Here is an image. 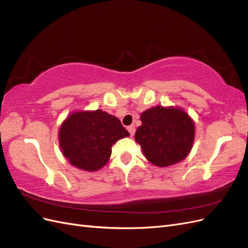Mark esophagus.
<instances>
[{"instance_id":"34e87169","label":"esophagus","mask_w":248,"mask_h":248,"mask_svg":"<svg viewBox=\"0 0 248 248\" xmlns=\"http://www.w3.org/2000/svg\"><path fill=\"white\" fill-rule=\"evenodd\" d=\"M127 129H128V131H129V133H130V136L133 137L134 133H136V127H134V125L128 126V127H127Z\"/></svg>"}]
</instances>
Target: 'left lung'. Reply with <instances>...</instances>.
<instances>
[{
	"label": "left lung",
	"instance_id": "1",
	"mask_svg": "<svg viewBox=\"0 0 248 248\" xmlns=\"http://www.w3.org/2000/svg\"><path fill=\"white\" fill-rule=\"evenodd\" d=\"M141 125L136 140L146 158L157 167H169L183 160L194 140V124L180 108H152L140 115Z\"/></svg>",
	"mask_w": 248,
	"mask_h": 248
}]
</instances>
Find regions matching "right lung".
Returning <instances> with one entry per match:
<instances>
[{
    "mask_svg": "<svg viewBox=\"0 0 248 248\" xmlns=\"http://www.w3.org/2000/svg\"><path fill=\"white\" fill-rule=\"evenodd\" d=\"M129 136L120 120L101 109L74 112L59 133L62 153L72 166L93 171L101 169L111 154V146Z\"/></svg>",
    "mask_w": 248,
    "mask_h": 248,
    "instance_id": "right-lung-1",
    "label": "right lung"
}]
</instances>
